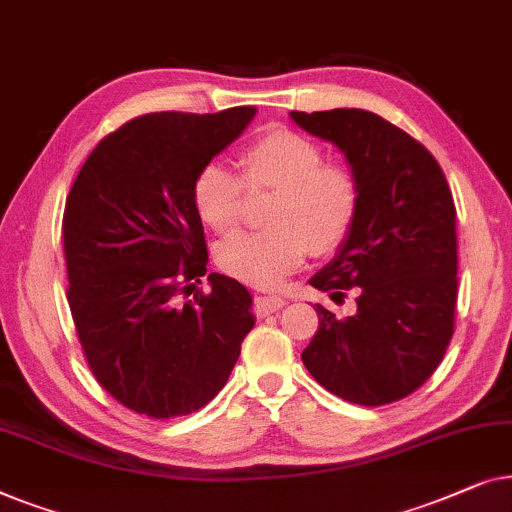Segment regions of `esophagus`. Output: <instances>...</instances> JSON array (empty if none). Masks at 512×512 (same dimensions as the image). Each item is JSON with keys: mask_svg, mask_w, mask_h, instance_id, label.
I'll return each instance as SVG.
<instances>
[{"mask_svg": "<svg viewBox=\"0 0 512 512\" xmlns=\"http://www.w3.org/2000/svg\"><path fill=\"white\" fill-rule=\"evenodd\" d=\"M285 306V299L280 297H259L255 301V311L257 315H269V313H276L280 308Z\"/></svg>", "mask_w": 512, "mask_h": 512, "instance_id": "esophagus-1", "label": "esophagus"}]
</instances>
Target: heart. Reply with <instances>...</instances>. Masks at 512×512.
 <instances>
[{
  "label": "heart",
  "mask_w": 512,
  "mask_h": 512,
  "mask_svg": "<svg viewBox=\"0 0 512 512\" xmlns=\"http://www.w3.org/2000/svg\"><path fill=\"white\" fill-rule=\"evenodd\" d=\"M241 181L220 162H208L192 178V206L215 234H227L241 218V183L248 190L276 187L264 222L269 227L239 232L222 241L215 259L229 276L271 290L308 250L331 253L348 239L359 213V183L345 164L325 162L308 136L271 127L239 153Z\"/></svg>",
  "instance_id": "b5f03b06"
}]
</instances>
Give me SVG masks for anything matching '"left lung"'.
<instances>
[{"instance_id":"8db88e82","label":"left lung","mask_w":512,"mask_h":512,"mask_svg":"<svg viewBox=\"0 0 512 512\" xmlns=\"http://www.w3.org/2000/svg\"><path fill=\"white\" fill-rule=\"evenodd\" d=\"M290 118L334 143L359 183V213L334 259L311 285L331 301L357 287V311L338 320L315 304L320 325L301 352L336 397L383 406L415 392L441 364L455 329V201L422 143L362 109Z\"/></svg>"}]
</instances>
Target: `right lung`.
Listing matches in <instances>:
<instances>
[{
  "mask_svg": "<svg viewBox=\"0 0 512 512\" xmlns=\"http://www.w3.org/2000/svg\"><path fill=\"white\" fill-rule=\"evenodd\" d=\"M255 106L150 113L97 143L64 206L69 308L95 378L122 406L157 417L204 408L255 327L239 280L206 273L192 178L253 122Z\"/></svg>",
  "mask_w": 512,
  "mask_h": 512,
  "instance_id": "right-lung-1",
  "label": "right lung"
}]
</instances>
